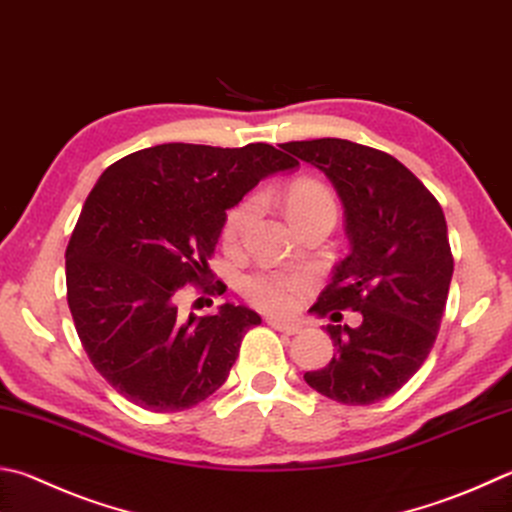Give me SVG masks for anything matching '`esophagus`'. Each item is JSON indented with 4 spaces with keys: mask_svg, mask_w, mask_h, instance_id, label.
<instances>
[{
    "mask_svg": "<svg viewBox=\"0 0 512 512\" xmlns=\"http://www.w3.org/2000/svg\"><path fill=\"white\" fill-rule=\"evenodd\" d=\"M268 324H271L273 329L286 333V336H295V333L302 331L300 324H291V322H284V320H277V318H268Z\"/></svg>",
    "mask_w": 512,
    "mask_h": 512,
    "instance_id": "obj_1",
    "label": "esophagus"
}]
</instances>
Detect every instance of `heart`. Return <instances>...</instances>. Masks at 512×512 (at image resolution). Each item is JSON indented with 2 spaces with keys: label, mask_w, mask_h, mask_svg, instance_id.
Segmentation results:
<instances>
[{
  "label": "heart",
  "mask_w": 512,
  "mask_h": 512,
  "mask_svg": "<svg viewBox=\"0 0 512 512\" xmlns=\"http://www.w3.org/2000/svg\"><path fill=\"white\" fill-rule=\"evenodd\" d=\"M318 210L336 212V201L324 185L315 181H295L286 192V215L291 221ZM257 212V199H244L235 208L228 210L224 221V241L228 246L237 244L244 235L246 226ZM309 286V277L302 273H284V271H259L248 275L244 280L246 300L262 311L288 313L300 302L302 293Z\"/></svg>",
  "instance_id": "obj_1"
}]
</instances>
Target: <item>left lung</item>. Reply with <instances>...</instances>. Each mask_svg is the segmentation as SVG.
Masks as SVG:
<instances>
[{
  "mask_svg": "<svg viewBox=\"0 0 512 512\" xmlns=\"http://www.w3.org/2000/svg\"><path fill=\"white\" fill-rule=\"evenodd\" d=\"M280 147L327 174L345 208L351 253L311 313L340 322L351 309L362 318L358 327L327 324L336 353L304 380L331 401L378 403L421 369L439 333L454 271L443 210L401 161L374 147L342 138Z\"/></svg>",
  "mask_w": 512,
  "mask_h": 512,
  "instance_id": "obj_1",
  "label": "left lung"
}]
</instances>
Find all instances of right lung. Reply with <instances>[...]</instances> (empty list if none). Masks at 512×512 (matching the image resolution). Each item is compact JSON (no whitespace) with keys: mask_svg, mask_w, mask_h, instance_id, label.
Returning <instances> with one entry per match:
<instances>
[{"mask_svg":"<svg viewBox=\"0 0 512 512\" xmlns=\"http://www.w3.org/2000/svg\"><path fill=\"white\" fill-rule=\"evenodd\" d=\"M297 165L266 143H165L102 172L67 246V302L91 365L127 401L181 412L226 383L262 318L230 302L185 318L179 297L188 284L221 295L208 259L226 210L264 176Z\"/></svg>","mask_w":512,"mask_h":512,"instance_id":"add662e5","label":"right lung"}]
</instances>
